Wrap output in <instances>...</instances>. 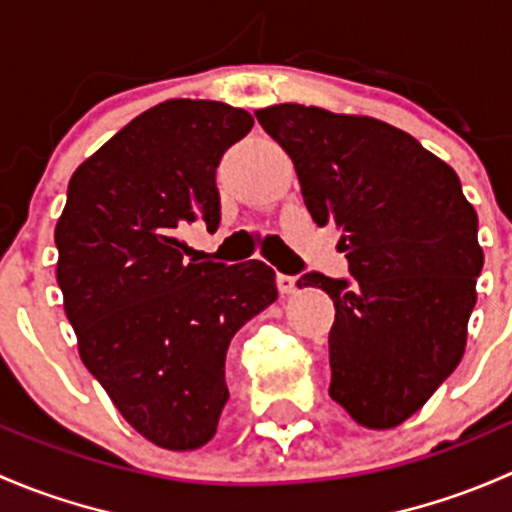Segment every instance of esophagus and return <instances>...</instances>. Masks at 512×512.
Wrapping results in <instances>:
<instances>
[{"mask_svg":"<svg viewBox=\"0 0 512 512\" xmlns=\"http://www.w3.org/2000/svg\"><path fill=\"white\" fill-rule=\"evenodd\" d=\"M277 287H280L282 294H294L297 292V277L277 275Z\"/></svg>","mask_w":512,"mask_h":512,"instance_id":"34e87169","label":"esophagus"}]
</instances>
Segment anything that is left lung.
Masks as SVG:
<instances>
[{
  "instance_id": "obj_1",
  "label": "left lung",
  "mask_w": 512,
  "mask_h": 512,
  "mask_svg": "<svg viewBox=\"0 0 512 512\" xmlns=\"http://www.w3.org/2000/svg\"><path fill=\"white\" fill-rule=\"evenodd\" d=\"M255 116L292 158L314 223L339 230L354 275L297 282L337 309L329 396L359 426H401L466 352L483 270L476 210L451 165L379 118L302 103Z\"/></svg>"
}]
</instances>
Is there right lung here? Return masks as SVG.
<instances>
[{"mask_svg": "<svg viewBox=\"0 0 512 512\" xmlns=\"http://www.w3.org/2000/svg\"><path fill=\"white\" fill-rule=\"evenodd\" d=\"M223 101L170 98L123 126L69 180L56 282L79 356L146 441L195 451L218 431L225 356L277 299L275 270L188 262L178 232L220 223L215 168L252 128Z\"/></svg>", "mask_w": 512, "mask_h": 512, "instance_id": "add662e5", "label": "right lung"}]
</instances>
